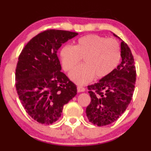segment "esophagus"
I'll list each match as a JSON object with an SVG mask.
<instances>
[{
    "label": "esophagus",
    "instance_id": "esophagus-1",
    "mask_svg": "<svg viewBox=\"0 0 151 151\" xmlns=\"http://www.w3.org/2000/svg\"><path fill=\"white\" fill-rule=\"evenodd\" d=\"M77 89H78V92H84V91H85V88H84L83 86H78Z\"/></svg>",
    "mask_w": 151,
    "mask_h": 151
}]
</instances>
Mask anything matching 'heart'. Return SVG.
<instances>
[{
    "mask_svg": "<svg viewBox=\"0 0 151 151\" xmlns=\"http://www.w3.org/2000/svg\"><path fill=\"white\" fill-rule=\"evenodd\" d=\"M120 47L114 38L89 34L78 39L75 46L65 45L60 51L63 69L70 71L84 58V64L70 73V78L79 84H86L93 78H104L111 73L120 60Z\"/></svg>",
    "mask_w": 151,
    "mask_h": 151,
    "instance_id": "1",
    "label": "heart"
}]
</instances>
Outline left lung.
Returning a JSON list of instances; mask_svg holds the SVG:
<instances>
[{
    "mask_svg": "<svg viewBox=\"0 0 151 151\" xmlns=\"http://www.w3.org/2000/svg\"><path fill=\"white\" fill-rule=\"evenodd\" d=\"M121 57L122 62L116 69L98 82L87 86L91 100L86 114L89 122L98 127L116 121L132 100L136 69L131 49L124 41L121 42Z\"/></svg>",
    "mask_w": 151,
    "mask_h": 151,
    "instance_id": "obj_1",
    "label": "left lung"
}]
</instances>
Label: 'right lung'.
Instances as JSON below:
<instances>
[{
    "mask_svg": "<svg viewBox=\"0 0 151 151\" xmlns=\"http://www.w3.org/2000/svg\"><path fill=\"white\" fill-rule=\"evenodd\" d=\"M76 32L48 29L27 42L18 57L16 88L22 106L32 119L51 124L63 106L77 94L76 85L61 72L57 51Z\"/></svg>",
    "mask_w": 151,
    "mask_h": 151,
    "instance_id": "right-lung-1",
    "label": "right lung"
}]
</instances>
